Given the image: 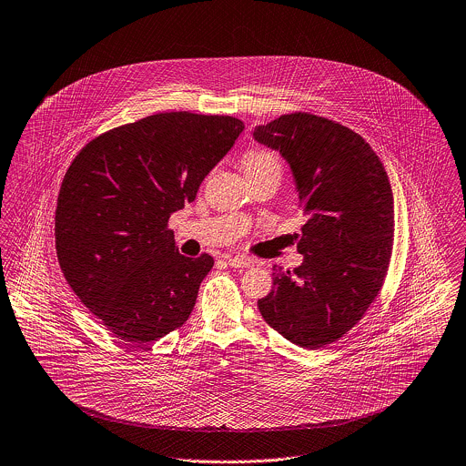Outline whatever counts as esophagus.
<instances>
[{"label": "esophagus", "instance_id": "obj_1", "mask_svg": "<svg viewBox=\"0 0 466 466\" xmlns=\"http://www.w3.org/2000/svg\"><path fill=\"white\" fill-rule=\"evenodd\" d=\"M227 265L232 268H250L254 263L250 259H243V258H227Z\"/></svg>", "mask_w": 466, "mask_h": 466}]
</instances>
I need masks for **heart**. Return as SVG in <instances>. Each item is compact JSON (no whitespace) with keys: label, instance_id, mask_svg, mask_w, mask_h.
<instances>
[{"label":"heart","instance_id":"b5f03b06","mask_svg":"<svg viewBox=\"0 0 466 466\" xmlns=\"http://www.w3.org/2000/svg\"><path fill=\"white\" fill-rule=\"evenodd\" d=\"M243 171L245 173L279 171L280 173L279 157L270 149H252L243 158Z\"/></svg>","mask_w":466,"mask_h":466}]
</instances>
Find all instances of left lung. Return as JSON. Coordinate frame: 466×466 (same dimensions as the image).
<instances>
[{
    "mask_svg": "<svg viewBox=\"0 0 466 466\" xmlns=\"http://www.w3.org/2000/svg\"><path fill=\"white\" fill-rule=\"evenodd\" d=\"M254 140L288 162L308 216L297 243L302 265L274 267L263 319L306 350L344 337L378 295L392 252L394 198L371 146L333 120L291 113L256 126Z\"/></svg>",
    "mask_w": 466,
    "mask_h": 466,
    "instance_id": "left-lung-1",
    "label": "left lung"
}]
</instances>
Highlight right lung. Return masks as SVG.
Instances as JSON below:
<instances>
[{
    "mask_svg": "<svg viewBox=\"0 0 466 466\" xmlns=\"http://www.w3.org/2000/svg\"><path fill=\"white\" fill-rule=\"evenodd\" d=\"M245 124L234 116L157 113L94 138L68 167L57 198L56 248L81 302L129 344L180 328L214 259L175 247L173 212Z\"/></svg>",
    "mask_w": 466,
    "mask_h": 466,
    "instance_id": "obj_1",
    "label": "right lung"
}]
</instances>
